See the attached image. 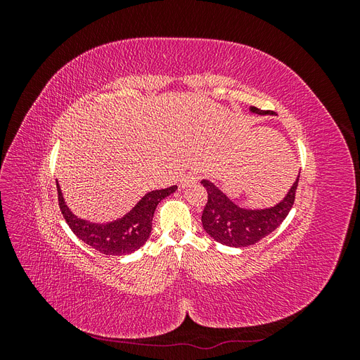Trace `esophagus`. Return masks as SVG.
Here are the masks:
<instances>
[{
  "mask_svg": "<svg viewBox=\"0 0 360 360\" xmlns=\"http://www.w3.org/2000/svg\"><path fill=\"white\" fill-rule=\"evenodd\" d=\"M198 180H200L198 172H197V171H191V172L186 174V176L181 177V180H180V188H189V186H192V184L197 183Z\"/></svg>",
  "mask_w": 360,
  "mask_h": 360,
  "instance_id": "esophagus-1",
  "label": "esophagus"
}]
</instances>
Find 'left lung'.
<instances>
[{"label": "left lung", "instance_id": "8db88e82", "mask_svg": "<svg viewBox=\"0 0 360 360\" xmlns=\"http://www.w3.org/2000/svg\"><path fill=\"white\" fill-rule=\"evenodd\" d=\"M249 111L258 115L270 114L255 106H250ZM299 177L300 176H297L284 198L266 209H245L236 204L214 183L202 180L201 184L209 195L201 216L204 231L225 246L243 248L255 245L284 222L294 204Z\"/></svg>", "mask_w": 360, "mask_h": 360}]
</instances>
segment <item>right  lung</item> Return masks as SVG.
Returning <instances> with one entry per match:
<instances>
[{
    "label": "right lung",
    "instance_id": "obj_1",
    "mask_svg": "<svg viewBox=\"0 0 360 360\" xmlns=\"http://www.w3.org/2000/svg\"><path fill=\"white\" fill-rule=\"evenodd\" d=\"M61 213L76 237L105 255H127L143 246L151 233V221L158 204L177 191V186L147 192L135 207L112 222L97 224L76 216L64 201L57 183Z\"/></svg>",
    "mask_w": 360,
    "mask_h": 360
}]
</instances>
